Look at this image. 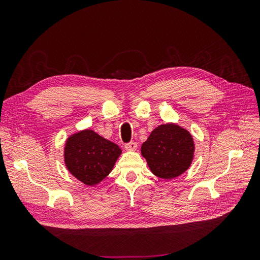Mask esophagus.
I'll use <instances>...</instances> for the list:
<instances>
[{"mask_svg":"<svg viewBox=\"0 0 260 260\" xmlns=\"http://www.w3.org/2000/svg\"><path fill=\"white\" fill-rule=\"evenodd\" d=\"M124 148L127 149V151H136V149L138 148V144L136 142H130V143L124 145Z\"/></svg>","mask_w":260,"mask_h":260,"instance_id":"1","label":"esophagus"}]
</instances>
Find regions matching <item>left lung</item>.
Instances as JSON below:
<instances>
[{"label":"left lung","instance_id":"left-lung-1","mask_svg":"<svg viewBox=\"0 0 260 260\" xmlns=\"http://www.w3.org/2000/svg\"><path fill=\"white\" fill-rule=\"evenodd\" d=\"M194 151L191 133L172 122L155 128L141 146L149 169L165 180L175 179L190 168Z\"/></svg>","mask_w":260,"mask_h":260}]
</instances>
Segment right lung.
Wrapping results in <instances>:
<instances>
[{
  "label": "right lung",
  "instance_id": "right-lung-1",
  "mask_svg": "<svg viewBox=\"0 0 260 260\" xmlns=\"http://www.w3.org/2000/svg\"><path fill=\"white\" fill-rule=\"evenodd\" d=\"M121 148L91 129L69 136L64 148L67 170L77 180L94 186L104 180L115 166Z\"/></svg>",
  "mask_w": 260,
  "mask_h": 260
}]
</instances>
